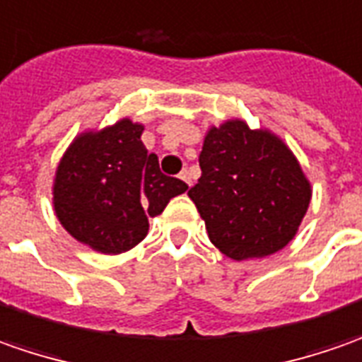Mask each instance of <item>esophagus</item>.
I'll return each instance as SVG.
<instances>
[{
  "label": "esophagus",
  "instance_id": "1",
  "mask_svg": "<svg viewBox=\"0 0 362 362\" xmlns=\"http://www.w3.org/2000/svg\"><path fill=\"white\" fill-rule=\"evenodd\" d=\"M180 180H184L188 186H192V180H190V172L188 170H182L180 172Z\"/></svg>",
  "mask_w": 362,
  "mask_h": 362
}]
</instances>
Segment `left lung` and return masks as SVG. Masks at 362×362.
I'll use <instances>...</instances> for the list:
<instances>
[{
  "label": "left lung",
  "instance_id": "1",
  "mask_svg": "<svg viewBox=\"0 0 362 362\" xmlns=\"http://www.w3.org/2000/svg\"><path fill=\"white\" fill-rule=\"evenodd\" d=\"M200 170L188 196L222 255L264 258L293 240L310 202V184L274 134L250 130L240 119L212 128Z\"/></svg>",
  "mask_w": 362,
  "mask_h": 362
}]
</instances>
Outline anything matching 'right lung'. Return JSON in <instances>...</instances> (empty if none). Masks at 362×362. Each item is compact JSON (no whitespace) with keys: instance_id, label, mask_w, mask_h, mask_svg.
Instances as JSON below:
<instances>
[{"instance_id":"add662e5","label":"right lung","mask_w":362,"mask_h":362,"mask_svg":"<svg viewBox=\"0 0 362 362\" xmlns=\"http://www.w3.org/2000/svg\"><path fill=\"white\" fill-rule=\"evenodd\" d=\"M144 126L119 119L102 132L81 134L64 154L54 182V208L62 226L104 255L142 243L148 216L186 192V182L160 172L156 154L140 140Z\"/></svg>"}]
</instances>
